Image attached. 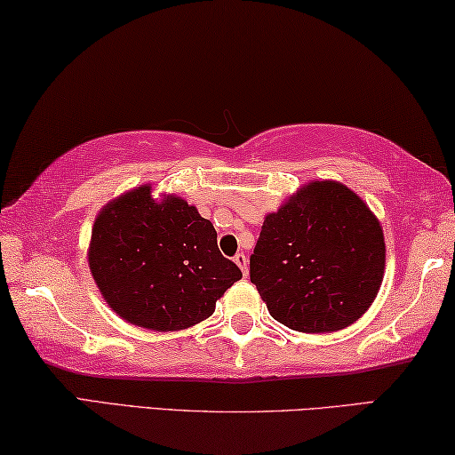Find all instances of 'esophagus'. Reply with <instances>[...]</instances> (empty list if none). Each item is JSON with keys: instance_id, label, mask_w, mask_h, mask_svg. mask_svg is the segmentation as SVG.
Returning <instances> with one entry per match:
<instances>
[{"instance_id": "1", "label": "esophagus", "mask_w": 455, "mask_h": 455, "mask_svg": "<svg viewBox=\"0 0 455 455\" xmlns=\"http://www.w3.org/2000/svg\"><path fill=\"white\" fill-rule=\"evenodd\" d=\"M234 261H235L237 266H240L242 274L248 275V258H245V253H237V256L234 258Z\"/></svg>"}]
</instances>
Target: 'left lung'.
<instances>
[{
    "label": "left lung",
    "mask_w": 455,
    "mask_h": 455,
    "mask_svg": "<svg viewBox=\"0 0 455 455\" xmlns=\"http://www.w3.org/2000/svg\"><path fill=\"white\" fill-rule=\"evenodd\" d=\"M384 266V232L370 207L338 181H312L266 215L250 280L274 320L328 333L368 312Z\"/></svg>",
    "instance_id": "1"
}]
</instances>
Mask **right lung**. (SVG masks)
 <instances>
[{
	"label": "right lung",
	"instance_id": "obj_1",
	"mask_svg": "<svg viewBox=\"0 0 455 455\" xmlns=\"http://www.w3.org/2000/svg\"><path fill=\"white\" fill-rule=\"evenodd\" d=\"M100 291L125 322L156 331L210 317L242 272L218 248V232L180 197L164 202L141 186L100 212L90 243Z\"/></svg>",
	"mask_w": 455,
	"mask_h": 455
}]
</instances>
